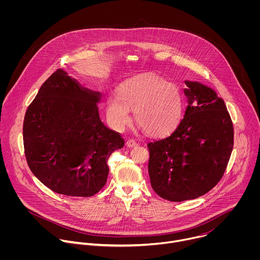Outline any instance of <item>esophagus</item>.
<instances>
[{"instance_id": "1", "label": "esophagus", "mask_w": 260, "mask_h": 260, "mask_svg": "<svg viewBox=\"0 0 260 260\" xmlns=\"http://www.w3.org/2000/svg\"><path fill=\"white\" fill-rule=\"evenodd\" d=\"M125 145H126L128 148H133V147H136V146H138V143H137L135 140L131 139V140H126V142H125Z\"/></svg>"}]
</instances>
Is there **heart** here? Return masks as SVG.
Returning <instances> with one entry per match:
<instances>
[{
	"instance_id": "1",
	"label": "heart",
	"mask_w": 260,
	"mask_h": 260,
	"mask_svg": "<svg viewBox=\"0 0 260 260\" xmlns=\"http://www.w3.org/2000/svg\"><path fill=\"white\" fill-rule=\"evenodd\" d=\"M151 137H168L181 123L184 101L180 89L162 79L147 77L121 86L117 95L106 100L105 111L110 126L121 132L132 122Z\"/></svg>"
}]
</instances>
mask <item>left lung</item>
Here are the masks:
<instances>
[{"mask_svg": "<svg viewBox=\"0 0 260 260\" xmlns=\"http://www.w3.org/2000/svg\"><path fill=\"white\" fill-rule=\"evenodd\" d=\"M184 118L168 138L148 143L153 190L171 202L209 192L223 176L234 147V126L224 101L199 82L185 81Z\"/></svg>", "mask_w": 260, "mask_h": 260, "instance_id": "8db88e82", "label": "left lung"}]
</instances>
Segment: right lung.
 I'll return each instance as SVG.
<instances>
[{"label":"right lung","instance_id":"right-lung-1","mask_svg":"<svg viewBox=\"0 0 260 260\" xmlns=\"http://www.w3.org/2000/svg\"><path fill=\"white\" fill-rule=\"evenodd\" d=\"M101 94L62 69L42 84L23 120L26 162L46 187L69 197H92L107 182V160L120 149V133L100 119Z\"/></svg>","mask_w":260,"mask_h":260}]
</instances>
